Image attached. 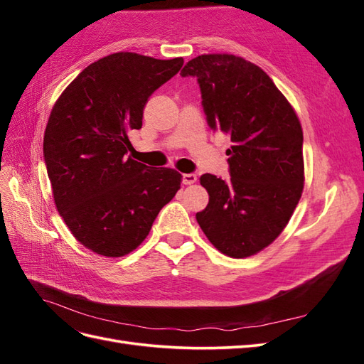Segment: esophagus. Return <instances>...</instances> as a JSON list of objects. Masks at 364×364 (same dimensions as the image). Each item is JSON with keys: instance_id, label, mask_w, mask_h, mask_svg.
Returning a JSON list of instances; mask_svg holds the SVG:
<instances>
[{"instance_id": "34e87169", "label": "esophagus", "mask_w": 364, "mask_h": 364, "mask_svg": "<svg viewBox=\"0 0 364 364\" xmlns=\"http://www.w3.org/2000/svg\"><path fill=\"white\" fill-rule=\"evenodd\" d=\"M182 181H183L185 185H191V183H194L197 181V176L194 173H185L182 176Z\"/></svg>"}]
</instances>
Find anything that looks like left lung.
Returning a JSON list of instances; mask_svg holds the SVG:
<instances>
[{
    "label": "left lung",
    "mask_w": 364,
    "mask_h": 364,
    "mask_svg": "<svg viewBox=\"0 0 364 364\" xmlns=\"http://www.w3.org/2000/svg\"><path fill=\"white\" fill-rule=\"evenodd\" d=\"M181 74L197 77L209 127L232 141L230 179L200 178L209 202L197 223L225 255H255L278 238L302 196L301 121L270 77L240 56L202 54Z\"/></svg>",
    "instance_id": "1"
}]
</instances>
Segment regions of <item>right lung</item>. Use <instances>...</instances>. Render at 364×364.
<instances>
[{"mask_svg": "<svg viewBox=\"0 0 364 364\" xmlns=\"http://www.w3.org/2000/svg\"><path fill=\"white\" fill-rule=\"evenodd\" d=\"M182 65V58L109 54L77 75L51 109L43 159L54 203L75 240L98 255L135 250L181 188L179 171L126 153L149 97Z\"/></svg>", "mask_w": 364, "mask_h": 364, "instance_id": "obj_1", "label": "right lung"}]
</instances>
